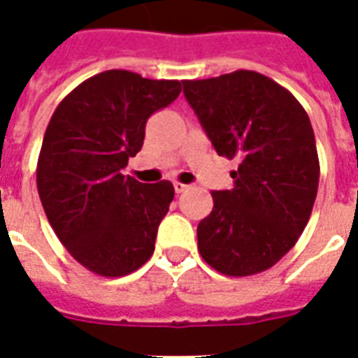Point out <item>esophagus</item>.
I'll return each instance as SVG.
<instances>
[{"mask_svg": "<svg viewBox=\"0 0 358 358\" xmlns=\"http://www.w3.org/2000/svg\"><path fill=\"white\" fill-rule=\"evenodd\" d=\"M185 189H187V185L182 184V182H174V191H176V193H184Z\"/></svg>", "mask_w": 358, "mask_h": 358, "instance_id": "34e87169", "label": "esophagus"}]
</instances>
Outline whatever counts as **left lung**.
<instances>
[{
  "label": "left lung",
  "mask_w": 358,
  "mask_h": 358,
  "mask_svg": "<svg viewBox=\"0 0 358 358\" xmlns=\"http://www.w3.org/2000/svg\"><path fill=\"white\" fill-rule=\"evenodd\" d=\"M219 156L238 157L232 189L213 191L196 227L199 252L229 277L275 266L303 234L320 182L310 119L277 81L252 70L182 81Z\"/></svg>",
  "instance_id": "1"
}]
</instances>
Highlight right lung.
Segmentation results:
<instances>
[{"label": "right lung", "mask_w": 358, "mask_h": 358, "mask_svg": "<svg viewBox=\"0 0 358 358\" xmlns=\"http://www.w3.org/2000/svg\"><path fill=\"white\" fill-rule=\"evenodd\" d=\"M176 80L106 70L76 87L48 124L36 187L53 232L70 255L102 277H124L154 252L174 199L171 182L124 176L143 146L146 120L178 98Z\"/></svg>", "instance_id": "1"}]
</instances>
